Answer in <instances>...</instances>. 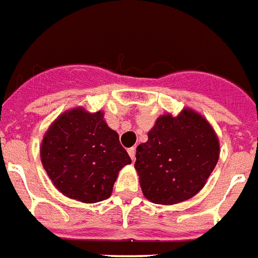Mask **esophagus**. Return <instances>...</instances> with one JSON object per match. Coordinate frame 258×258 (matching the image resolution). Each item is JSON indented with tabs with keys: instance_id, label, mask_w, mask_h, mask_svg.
Returning <instances> with one entry per match:
<instances>
[{
	"instance_id": "1",
	"label": "esophagus",
	"mask_w": 258,
	"mask_h": 258,
	"mask_svg": "<svg viewBox=\"0 0 258 258\" xmlns=\"http://www.w3.org/2000/svg\"><path fill=\"white\" fill-rule=\"evenodd\" d=\"M127 153H129V156H131L132 160H135V157H136V148H135V146H133V148H129V149H127Z\"/></svg>"
}]
</instances>
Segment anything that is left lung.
Instances as JSON below:
<instances>
[{"label":"left lung","instance_id":"8db88e82","mask_svg":"<svg viewBox=\"0 0 258 258\" xmlns=\"http://www.w3.org/2000/svg\"><path fill=\"white\" fill-rule=\"evenodd\" d=\"M135 168L146 199L172 205L197 195L218 161V139L190 109L158 117L148 141L137 146Z\"/></svg>","mask_w":258,"mask_h":258}]
</instances>
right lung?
Here are the masks:
<instances>
[{"instance_id": "right-lung-1", "label": "right lung", "mask_w": 258, "mask_h": 258, "mask_svg": "<svg viewBox=\"0 0 258 258\" xmlns=\"http://www.w3.org/2000/svg\"><path fill=\"white\" fill-rule=\"evenodd\" d=\"M41 161L62 195L92 204L112 195L118 170L132 160L102 113L77 108L49 127L41 145Z\"/></svg>"}]
</instances>
